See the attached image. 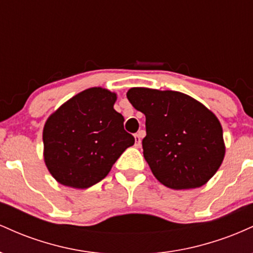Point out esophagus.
<instances>
[{
    "mask_svg": "<svg viewBox=\"0 0 253 253\" xmlns=\"http://www.w3.org/2000/svg\"><path fill=\"white\" fill-rule=\"evenodd\" d=\"M145 135V130H139L138 133H135V135H134V138H135V145L136 146H140V144H141V138H143V136Z\"/></svg>",
    "mask_w": 253,
    "mask_h": 253,
    "instance_id": "34e87169",
    "label": "esophagus"
}]
</instances>
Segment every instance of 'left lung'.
I'll return each mask as SVG.
<instances>
[{
    "instance_id": "1",
    "label": "left lung",
    "mask_w": 253,
    "mask_h": 253,
    "mask_svg": "<svg viewBox=\"0 0 253 253\" xmlns=\"http://www.w3.org/2000/svg\"><path fill=\"white\" fill-rule=\"evenodd\" d=\"M127 98L146 118L144 157L159 182L171 189H193L214 176L225 144L221 125L210 109L171 90L132 88Z\"/></svg>"
}]
</instances>
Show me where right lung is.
I'll return each mask as SVG.
<instances>
[{
  "label": "right lung",
  "mask_w": 253,
  "mask_h": 253,
  "mask_svg": "<svg viewBox=\"0 0 253 253\" xmlns=\"http://www.w3.org/2000/svg\"><path fill=\"white\" fill-rule=\"evenodd\" d=\"M117 95L90 88L60 106L42 132L43 159L51 175L68 187L85 189L109 173L134 136L114 109Z\"/></svg>",
  "instance_id": "1"
}]
</instances>
